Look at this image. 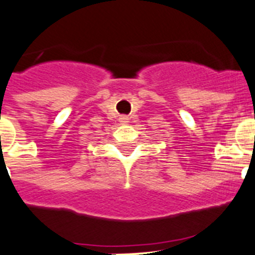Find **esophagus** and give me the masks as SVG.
<instances>
[{
    "label": "esophagus",
    "instance_id": "obj_1",
    "mask_svg": "<svg viewBox=\"0 0 255 255\" xmlns=\"http://www.w3.org/2000/svg\"><path fill=\"white\" fill-rule=\"evenodd\" d=\"M119 120H120L121 124H126V123H129V117H128V116H121L120 119H119Z\"/></svg>",
    "mask_w": 255,
    "mask_h": 255
}]
</instances>
